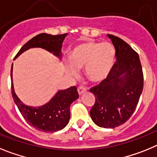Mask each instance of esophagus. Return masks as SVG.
<instances>
[{"instance_id":"obj_1","label":"esophagus","mask_w":157,"mask_h":157,"mask_svg":"<svg viewBox=\"0 0 157 157\" xmlns=\"http://www.w3.org/2000/svg\"><path fill=\"white\" fill-rule=\"evenodd\" d=\"M86 88H84V87H78V88H77V92H78V94L80 95H82L84 92H86Z\"/></svg>"}]
</instances>
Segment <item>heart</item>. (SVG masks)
Instances as JSON below:
<instances>
[{
	"mask_svg": "<svg viewBox=\"0 0 157 157\" xmlns=\"http://www.w3.org/2000/svg\"><path fill=\"white\" fill-rule=\"evenodd\" d=\"M116 53L110 43L87 42L76 46L71 53L68 67L69 74H77L76 68L85 67V74L92 82H99L107 77L115 63Z\"/></svg>",
	"mask_w": 157,
	"mask_h": 157,
	"instance_id": "obj_1",
	"label": "heart"
}]
</instances>
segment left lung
<instances>
[{
  "instance_id": "8db88e82",
  "label": "left lung",
  "mask_w": 157,
  "mask_h": 157,
  "mask_svg": "<svg viewBox=\"0 0 157 157\" xmlns=\"http://www.w3.org/2000/svg\"><path fill=\"white\" fill-rule=\"evenodd\" d=\"M116 53V62L107 76L90 88L95 101L90 110L92 121L103 128H115L135 111L143 90L144 76L139 55L122 39L107 35Z\"/></svg>"
}]
</instances>
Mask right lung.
I'll return each mask as SVG.
<instances>
[{
  "instance_id": "1",
  "label": "right lung",
  "mask_w": 157,
  "mask_h": 157,
  "mask_svg": "<svg viewBox=\"0 0 157 157\" xmlns=\"http://www.w3.org/2000/svg\"><path fill=\"white\" fill-rule=\"evenodd\" d=\"M67 35V33L57 35L46 33L37 35L22 46L15 56V58L27 50L33 47L46 49L60 57L62 43ZM12 73L13 65L11 67V92L13 100L26 122L39 131L46 133L58 131L65 128L70 119L69 109L71 103L79 97L77 88L73 86L65 90H61L48 103L42 107H28L22 103L15 93Z\"/></svg>"
}]
</instances>
